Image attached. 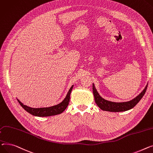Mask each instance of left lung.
<instances>
[{
  "label": "left lung",
  "mask_w": 153,
  "mask_h": 153,
  "mask_svg": "<svg viewBox=\"0 0 153 153\" xmlns=\"http://www.w3.org/2000/svg\"><path fill=\"white\" fill-rule=\"evenodd\" d=\"M148 87V85L146 86L145 89H143V91L136 97L133 99L132 100L127 102H112L104 100L102 98L100 94L98 93L97 91L94 86V83L93 84V92L94 97V100L97 105V106L100 107L101 109L105 111H109V112H123L128 111L133 107L135 106L139 101L141 100L143 96L145 94L146 91V89Z\"/></svg>",
  "instance_id": "1"
}]
</instances>
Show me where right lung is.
Here are the masks:
<instances>
[{"label": "right lung", "instance_id": "obj_1", "mask_svg": "<svg viewBox=\"0 0 153 153\" xmlns=\"http://www.w3.org/2000/svg\"><path fill=\"white\" fill-rule=\"evenodd\" d=\"M73 86L74 85L71 86V87L70 88L69 91L64 100H63L60 103L51 107H41V108H33V107L24 105L21 101H20V100H18V99L17 101L26 111H27L33 115L37 117H49L52 115H58L64 112L67 107L70 101V93L71 90H72Z\"/></svg>", "mask_w": 153, "mask_h": 153}]
</instances>
